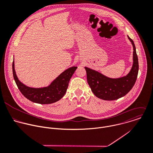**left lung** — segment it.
Masks as SVG:
<instances>
[{
  "label": "left lung",
  "mask_w": 153,
  "mask_h": 153,
  "mask_svg": "<svg viewBox=\"0 0 153 153\" xmlns=\"http://www.w3.org/2000/svg\"><path fill=\"white\" fill-rule=\"evenodd\" d=\"M134 49L132 67L126 76L110 78L92 68L85 67L88 83L94 94L103 100L113 101L126 95L133 88L137 79L139 64L134 41L128 36Z\"/></svg>",
  "instance_id": "1"
}]
</instances>
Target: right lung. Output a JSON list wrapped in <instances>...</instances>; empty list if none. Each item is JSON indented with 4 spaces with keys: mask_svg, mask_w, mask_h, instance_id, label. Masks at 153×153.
<instances>
[{
    "mask_svg": "<svg viewBox=\"0 0 153 153\" xmlns=\"http://www.w3.org/2000/svg\"><path fill=\"white\" fill-rule=\"evenodd\" d=\"M77 68L73 66L64 70L48 86L32 88L24 85L18 79L15 70L14 59L12 64L13 79L20 92L30 101L40 104H52L60 100L64 96L69 81Z\"/></svg>",
    "mask_w": 153,
    "mask_h": 153,
    "instance_id": "right-lung-1",
    "label": "right lung"
}]
</instances>
